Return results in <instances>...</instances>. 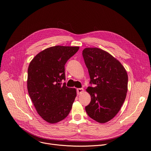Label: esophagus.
Segmentation results:
<instances>
[{"mask_svg": "<svg viewBox=\"0 0 151 151\" xmlns=\"http://www.w3.org/2000/svg\"><path fill=\"white\" fill-rule=\"evenodd\" d=\"M83 92H84V89L83 88H78L77 89V94L78 95H80L81 94H82Z\"/></svg>", "mask_w": 151, "mask_h": 151, "instance_id": "esophagus-1", "label": "esophagus"}]
</instances>
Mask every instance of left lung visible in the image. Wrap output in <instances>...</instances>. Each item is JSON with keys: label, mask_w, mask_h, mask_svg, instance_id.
<instances>
[{"label": "left lung", "mask_w": 151, "mask_h": 151, "mask_svg": "<svg viewBox=\"0 0 151 151\" xmlns=\"http://www.w3.org/2000/svg\"><path fill=\"white\" fill-rule=\"evenodd\" d=\"M91 78L86 91L91 100L85 107L89 117L100 123L111 119L120 110L127 92L128 76L122 63L108 52L86 48L82 52Z\"/></svg>", "instance_id": "8db88e82"}]
</instances>
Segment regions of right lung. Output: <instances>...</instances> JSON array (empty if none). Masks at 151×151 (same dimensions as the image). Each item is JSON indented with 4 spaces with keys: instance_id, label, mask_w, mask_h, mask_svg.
<instances>
[{
    "instance_id": "obj_1",
    "label": "right lung",
    "mask_w": 151,
    "mask_h": 151,
    "mask_svg": "<svg viewBox=\"0 0 151 151\" xmlns=\"http://www.w3.org/2000/svg\"><path fill=\"white\" fill-rule=\"evenodd\" d=\"M78 49V46H52L37 54L29 65L28 94L37 113L46 122L62 121L72 108L77 92L63 83L65 65Z\"/></svg>"
}]
</instances>
